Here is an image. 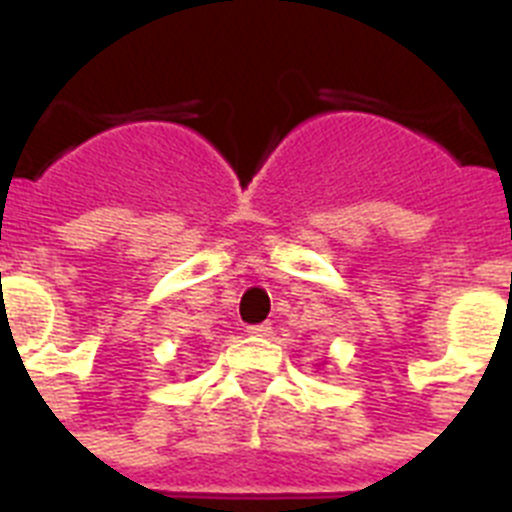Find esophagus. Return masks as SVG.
I'll list each match as a JSON object with an SVG mask.
<instances>
[{
    "mask_svg": "<svg viewBox=\"0 0 512 512\" xmlns=\"http://www.w3.org/2000/svg\"><path fill=\"white\" fill-rule=\"evenodd\" d=\"M246 333H248V336H253V338H269L271 336V323L248 325Z\"/></svg>",
    "mask_w": 512,
    "mask_h": 512,
    "instance_id": "esophagus-1",
    "label": "esophagus"
}]
</instances>
